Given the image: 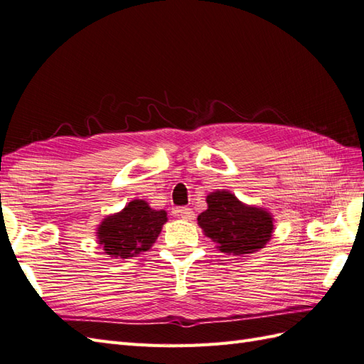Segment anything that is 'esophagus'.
<instances>
[{"label":"esophagus","mask_w":364,"mask_h":364,"mask_svg":"<svg viewBox=\"0 0 364 364\" xmlns=\"http://www.w3.org/2000/svg\"><path fill=\"white\" fill-rule=\"evenodd\" d=\"M176 213H178V217H181L183 220H188V221H191V220L195 218V213H193V210H192L191 208H180V209H176Z\"/></svg>","instance_id":"34e87169"}]
</instances>
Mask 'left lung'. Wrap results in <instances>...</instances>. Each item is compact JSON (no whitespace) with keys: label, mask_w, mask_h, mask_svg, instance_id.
<instances>
[{"label":"left lung","mask_w":364,"mask_h":364,"mask_svg":"<svg viewBox=\"0 0 364 364\" xmlns=\"http://www.w3.org/2000/svg\"><path fill=\"white\" fill-rule=\"evenodd\" d=\"M206 201L208 209L198 215V225L221 252L254 254L272 238L274 217L267 209L241 203L228 191L212 192Z\"/></svg>","instance_id":"left-lung-1"}]
</instances>
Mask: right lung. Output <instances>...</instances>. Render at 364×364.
<instances>
[{
	"label": "right lung",
	"instance_id": "1",
	"mask_svg": "<svg viewBox=\"0 0 364 364\" xmlns=\"http://www.w3.org/2000/svg\"><path fill=\"white\" fill-rule=\"evenodd\" d=\"M166 221V210H155L144 200H134L100 223L98 245L112 258L136 257L152 247Z\"/></svg>",
	"mask_w": 364,
	"mask_h": 364
}]
</instances>
